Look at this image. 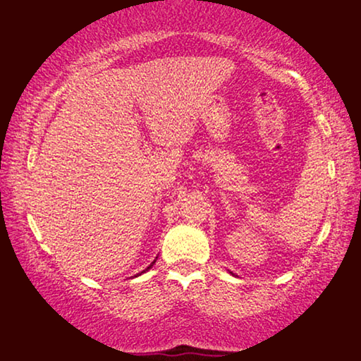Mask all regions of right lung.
Returning a JSON list of instances; mask_svg holds the SVG:
<instances>
[{"label": "right lung", "instance_id": "right-lung-1", "mask_svg": "<svg viewBox=\"0 0 361 361\" xmlns=\"http://www.w3.org/2000/svg\"><path fill=\"white\" fill-rule=\"evenodd\" d=\"M154 264H155V261H154V262H150V266H149V267H146V269H144V271H142V272H141V274H144V272H147V271H149V269H150V267H152V266H154ZM141 274H136V276H134V277H137V276H141Z\"/></svg>", "mask_w": 361, "mask_h": 361}]
</instances>
